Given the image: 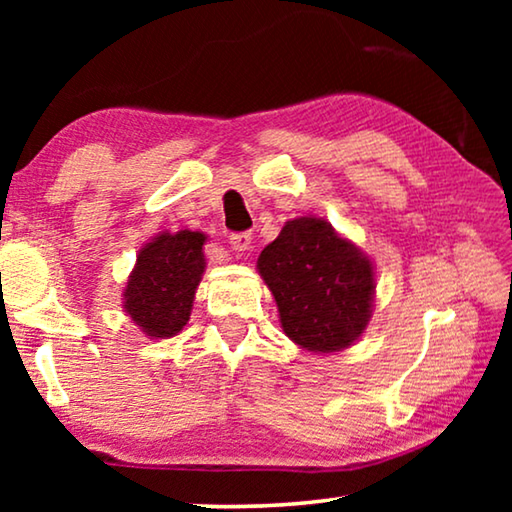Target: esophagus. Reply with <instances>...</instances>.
Wrapping results in <instances>:
<instances>
[{
  "mask_svg": "<svg viewBox=\"0 0 512 512\" xmlns=\"http://www.w3.org/2000/svg\"><path fill=\"white\" fill-rule=\"evenodd\" d=\"M253 246V235L250 232H237V235L230 237V248L237 250V253H246Z\"/></svg>",
  "mask_w": 512,
  "mask_h": 512,
  "instance_id": "1",
  "label": "esophagus"
}]
</instances>
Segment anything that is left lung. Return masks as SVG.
<instances>
[{
	"instance_id": "obj_1",
	"label": "left lung",
	"mask_w": 512,
	"mask_h": 512,
	"mask_svg": "<svg viewBox=\"0 0 512 512\" xmlns=\"http://www.w3.org/2000/svg\"><path fill=\"white\" fill-rule=\"evenodd\" d=\"M284 334L300 348L329 354L350 348L366 329L375 271L363 250L318 216L287 221L257 259Z\"/></svg>"
}]
</instances>
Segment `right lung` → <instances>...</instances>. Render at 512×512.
<instances>
[{"label": "right lung", "mask_w": 512, "mask_h": 512, "mask_svg": "<svg viewBox=\"0 0 512 512\" xmlns=\"http://www.w3.org/2000/svg\"><path fill=\"white\" fill-rule=\"evenodd\" d=\"M203 232H160L146 244L124 289V311L151 339H169L187 325L205 271Z\"/></svg>", "instance_id": "right-lung-1"}]
</instances>
